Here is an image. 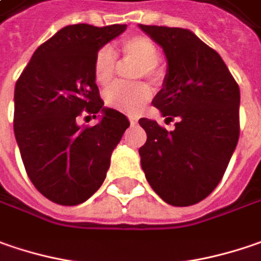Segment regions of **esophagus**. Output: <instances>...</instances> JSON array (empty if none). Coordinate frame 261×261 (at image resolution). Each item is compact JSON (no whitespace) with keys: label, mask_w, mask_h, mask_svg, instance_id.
<instances>
[{"label":"esophagus","mask_w":261,"mask_h":261,"mask_svg":"<svg viewBox=\"0 0 261 261\" xmlns=\"http://www.w3.org/2000/svg\"><path fill=\"white\" fill-rule=\"evenodd\" d=\"M129 122H130V124L134 126V124L138 123V119L135 117V116H129Z\"/></svg>","instance_id":"34e87169"}]
</instances>
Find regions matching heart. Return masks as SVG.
<instances>
[{
    "instance_id": "heart-1",
    "label": "heart",
    "mask_w": 261,
    "mask_h": 261,
    "mask_svg": "<svg viewBox=\"0 0 261 261\" xmlns=\"http://www.w3.org/2000/svg\"><path fill=\"white\" fill-rule=\"evenodd\" d=\"M120 54L126 60L139 64L137 77H147L150 81H159L163 74V69L159 60V48L155 42L145 35H135L122 41ZM116 57L113 49L104 46L98 49L94 59V77L99 86H107L114 77ZM151 89L145 84H114L106 89V102L117 110L126 113H137L150 99Z\"/></svg>"
}]
</instances>
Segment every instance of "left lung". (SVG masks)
I'll list each match as a JSON object with an SVG mask.
<instances>
[{
    "label": "left lung",
    "instance_id": "8db88e82",
    "mask_svg": "<svg viewBox=\"0 0 261 261\" xmlns=\"http://www.w3.org/2000/svg\"><path fill=\"white\" fill-rule=\"evenodd\" d=\"M139 28L163 48L167 73L152 99L173 130L139 119L147 142L141 166L155 194L176 207L192 205L222 180L240 138V86L225 61L188 29Z\"/></svg>",
    "mask_w": 261,
    "mask_h": 261
}]
</instances>
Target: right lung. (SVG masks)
<instances>
[{
    "label": "right lung",
    "instance_id": "1",
    "mask_svg": "<svg viewBox=\"0 0 261 261\" xmlns=\"http://www.w3.org/2000/svg\"><path fill=\"white\" fill-rule=\"evenodd\" d=\"M126 24H70L33 53L14 89V135L26 173L48 200L86 201L102 185L110 157L129 127L120 111L104 107L94 77L98 49ZM101 114L95 126L77 117Z\"/></svg>",
    "mask_w": 261,
    "mask_h": 261
}]
</instances>
